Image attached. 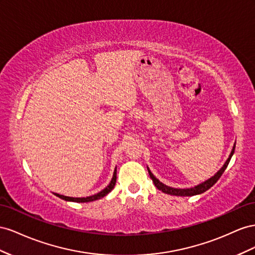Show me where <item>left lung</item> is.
<instances>
[{
	"mask_svg": "<svg viewBox=\"0 0 255 255\" xmlns=\"http://www.w3.org/2000/svg\"><path fill=\"white\" fill-rule=\"evenodd\" d=\"M234 150H235V144H234V146H233V149H232V151H231V154H230L228 160H227V161H225V163L223 164L222 168H221L219 171H218L213 177H210L209 179H207L206 181H204V183H202V184H200V185H198V186H195V187H193V188L177 189V188L169 187V186H166V185L162 184L161 181H160L159 179H157L154 175H152V173L150 172V170H149L148 168H147V170H148V174H149L150 178L152 179V181H154L155 186L157 187V189H159V190H161L162 192H164V193H166V194H171V195H177V196H192V195L201 194V193H203V192L207 191L210 187H213V186L217 183L218 179H219V178L221 177L223 172L225 171V169L228 168L230 160H231L233 154H234Z\"/></svg>",
	"mask_w": 255,
	"mask_h": 255,
	"instance_id": "8db88e82",
	"label": "left lung"
}]
</instances>
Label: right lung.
I'll list each match as a JSON object with an SVG mask.
<instances>
[{
	"mask_svg": "<svg viewBox=\"0 0 255 255\" xmlns=\"http://www.w3.org/2000/svg\"><path fill=\"white\" fill-rule=\"evenodd\" d=\"M115 183H116V168L114 170V173H113V177L110 181V184H109L104 190H101L100 192H98L97 194H94V195H91V196H87V198H70V196H65V195H62V194H59V193H54L56 196H59L60 199H63L65 201H70V202H77V203H85V202H93V201H96V200H99L101 198H104V196H106L109 192H111L112 189L114 188L115 186Z\"/></svg>",
	"mask_w": 255,
	"mask_h": 255,
	"instance_id": "obj_1",
	"label": "right lung"
}]
</instances>
